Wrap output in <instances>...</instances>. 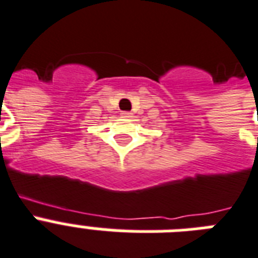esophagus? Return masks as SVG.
Returning <instances> with one entry per match:
<instances>
[{
	"instance_id": "obj_1",
	"label": "esophagus",
	"mask_w": 258,
	"mask_h": 258,
	"mask_svg": "<svg viewBox=\"0 0 258 258\" xmlns=\"http://www.w3.org/2000/svg\"><path fill=\"white\" fill-rule=\"evenodd\" d=\"M122 118H131V112H127V111H123Z\"/></svg>"
}]
</instances>
